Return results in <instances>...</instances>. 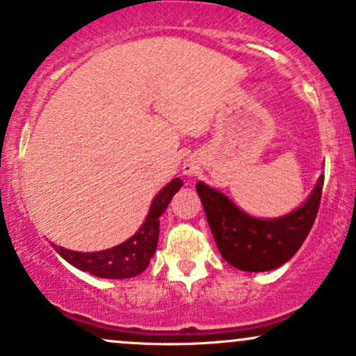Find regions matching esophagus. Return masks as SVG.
<instances>
[{
    "mask_svg": "<svg viewBox=\"0 0 356 356\" xmlns=\"http://www.w3.org/2000/svg\"><path fill=\"white\" fill-rule=\"evenodd\" d=\"M191 172H193V170H191V168L188 167V168H186V174H191Z\"/></svg>",
    "mask_w": 356,
    "mask_h": 356,
    "instance_id": "esophagus-1",
    "label": "esophagus"
}]
</instances>
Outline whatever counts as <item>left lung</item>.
Returning <instances> with one entry per match:
<instances>
[{
	"instance_id": "left-lung-1",
	"label": "left lung",
	"mask_w": 356,
	"mask_h": 356,
	"mask_svg": "<svg viewBox=\"0 0 356 356\" xmlns=\"http://www.w3.org/2000/svg\"><path fill=\"white\" fill-rule=\"evenodd\" d=\"M323 184L321 175L305 204L275 220L245 215L227 196L203 182H197L196 191L223 259L242 271H269L291 259L304 244L319 211Z\"/></svg>"
}]
</instances>
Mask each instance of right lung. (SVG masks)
<instances>
[{
	"instance_id": "add662e5",
	"label": "right lung",
	"mask_w": 356,
	"mask_h": 356,
	"mask_svg": "<svg viewBox=\"0 0 356 356\" xmlns=\"http://www.w3.org/2000/svg\"><path fill=\"white\" fill-rule=\"evenodd\" d=\"M184 182L179 177L160 191L153 200L147 220L140 230L122 244L112 249L99 250V252H76L65 247H56L59 256L65 257L74 268L95 275L99 278H133L143 273L148 268L149 259L153 257L159 244L160 232V215L165 211L174 194L182 188Z\"/></svg>"
}]
</instances>
